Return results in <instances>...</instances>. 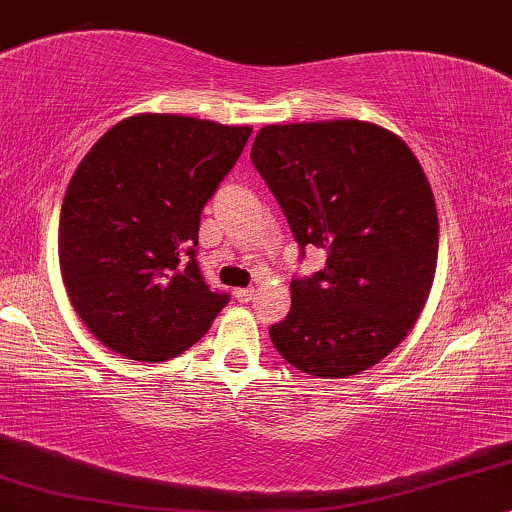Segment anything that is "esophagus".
Wrapping results in <instances>:
<instances>
[{
	"label": "esophagus",
	"instance_id": "34e87169",
	"mask_svg": "<svg viewBox=\"0 0 512 512\" xmlns=\"http://www.w3.org/2000/svg\"><path fill=\"white\" fill-rule=\"evenodd\" d=\"M251 296H254V289H251V287L235 289V299L239 301V304H246V301H251Z\"/></svg>",
	"mask_w": 512,
	"mask_h": 512
}]
</instances>
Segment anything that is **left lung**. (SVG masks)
<instances>
[{"label": "left lung", "mask_w": 512, "mask_h": 512, "mask_svg": "<svg viewBox=\"0 0 512 512\" xmlns=\"http://www.w3.org/2000/svg\"><path fill=\"white\" fill-rule=\"evenodd\" d=\"M251 163L299 244L325 268L294 277L292 308L270 327L296 370L349 377L403 342L430 296L439 254L434 194L394 132L363 121L266 125Z\"/></svg>", "instance_id": "obj_1"}]
</instances>
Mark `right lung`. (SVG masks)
I'll use <instances>...</instances> for the list:
<instances>
[{
    "instance_id": "1",
    "label": "right lung",
    "mask_w": 512,
    "mask_h": 512,
    "mask_svg": "<svg viewBox=\"0 0 512 512\" xmlns=\"http://www.w3.org/2000/svg\"><path fill=\"white\" fill-rule=\"evenodd\" d=\"M249 135L246 125L142 113L80 161L61 206V275L75 313L111 351L168 361L230 301L199 268V223Z\"/></svg>"
}]
</instances>
